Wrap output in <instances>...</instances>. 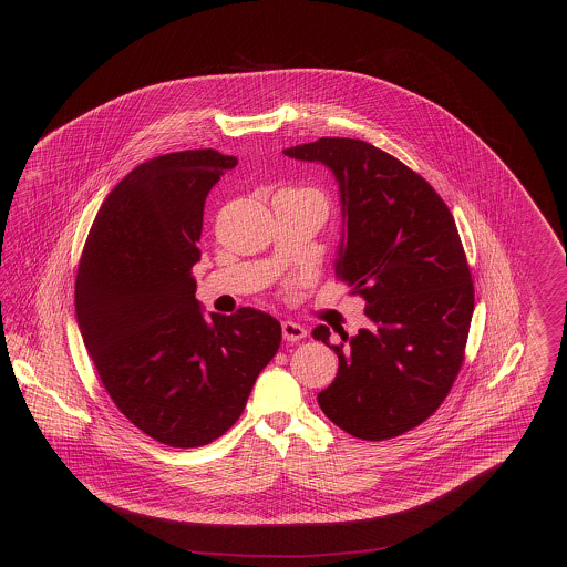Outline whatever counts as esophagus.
Here are the masks:
<instances>
[{
  "instance_id": "obj_1",
  "label": "esophagus",
  "mask_w": 567,
  "mask_h": 567,
  "mask_svg": "<svg viewBox=\"0 0 567 567\" xmlns=\"http://www.w3.org/2000/svg\"><path fill=\"white\" fill-rule=\"evenodd\" d=\"M306 327L303 324L293 323V321H282V338L287 342H299L301 338H306Z\"/></svg>"
}]
</instances>
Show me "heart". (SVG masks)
I'll return each mask as SVG.
<instances>
[{"label":"heart","mask_w":567,"mask_h":567,"mask_svg":"<svg viewBox=\"0 0 567 567\" xmlns=\"http://www.w3.org/2000/svg\"><path fill=\"white\" fill-rule=\"evenodd\" d=\"M296 190H303V193H308V195H312V197H317V199H319V202H321V206H327V202H324V197L323 195H321V193H319V190H315V189H296Z\"/></svg>","instance_id":"obj_1"}]
</instances>
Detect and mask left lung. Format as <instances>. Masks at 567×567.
<instances>
[{"instance_id": "left-lung-1", "label": "left lung", "mask_w": 567, "mask_h": 567, "mask_svg": "<svg viewBox=\"0 0 567 567\" xmlns=\"http://www.w3.org/2000/svg\"><path fill=\"white\" fill-rule=\"evenodd\" d=\"M285 155L338 178L347 236L336 276L372 321L354 338L340 329V344L327 324L312 331L340 361L319 405L354 437H398L442 405L465 359L474 282L455 218L421 174L363 140L321 137Z\"/></svg>"}]
</instances>
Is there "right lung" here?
I'll return each instance as SVG.
<instances>
[{"label": "right lung", "instance_id": "add662e5", "mask_svg": "<svg viewBox=\"0 0 567 567\" xmlns=\"http://www.w3.org/2000/svg\"><path fill=\"white\" fill-rule=\"evenodd\" d=\"M236 163L215 148L140 163L110 190L82 248L84 347L125 419L172 449L227 432L282 340L261 310L206 319L195 299L204 204Z\"/></svg>", "mask_w": 567, "mask_h": 567}]
</instances>
